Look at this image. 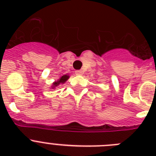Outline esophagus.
<instances>
[{
	"mask_svg": "<svg viewBox=\"0 0 156 156\" xmlns=\"http://www.w3.org/2000/svg\"><path fill=\"white\" fill-rule=\"evenodd\" d=\"M75 73H76V75H77V76H81V75H83V71L82 70H76V71L75 72Z\"/></svg>",
	"mask_w": 156,
	"mask_h": 156,
	"instance_id": "34e87169",
	"label": "esophagus"
}]
</instances>
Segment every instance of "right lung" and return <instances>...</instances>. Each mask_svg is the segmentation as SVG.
<instances>
[{
    "label": "right lung",
    "mask_w": 156,
    "mask_h": 156,
    "mask_svg": "<svg viewBox=\"0 0 156 156\" xmlns=\"http://www.w3.org/2000/svg\"><path fill=\"white\" fill-rule=\"evenodd\" d=\"M69 78V74H65V75H63L62 76L60 77L59 79H58L57 81H55V82L52 83L51 87V89H55V88L59 86V85L65 83L66 81L68 80Z\"/></svg>",
    "instance_id": "1"
}]
</instances>
